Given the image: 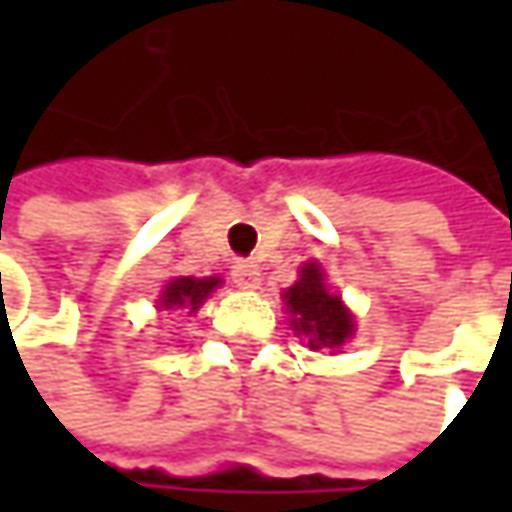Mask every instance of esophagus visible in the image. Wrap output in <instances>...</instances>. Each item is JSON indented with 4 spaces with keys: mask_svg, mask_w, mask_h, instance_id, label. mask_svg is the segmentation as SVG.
I'll use <instances>...</instances> for the list:
<instances>
[{
    "mask_svg": "<svg viewBox=\"0 0 512 512\" xmlns=\"http://www.w3.org/2000/svg\"><path fill=\"white\" fill-rule=\"evenodd\" d=\"M262 273H259V267L253 265V262H247V259H239L233 270H230V279H233V285L242 287V290H256L259 287V279Z\"/></svg>",
    "mask_w": 512,
    "mask_h": 512,
    "instance_id": "esophagus-1",
    "label": "esophagus"
}]
</instances>
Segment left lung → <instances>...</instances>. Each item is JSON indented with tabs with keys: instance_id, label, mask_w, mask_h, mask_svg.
I'll use <instances>...</instances> for the list:
<instances>
[{
	"instance_id": "left-lung-1",
	"label": "left lung",
	"mask_w": 512,
	"mask_h": 512,
	"mask_svg": "<svg viewBox=\"0 0 512 512\" xmlns=\"http://www.w3.org/2000/svg\"><path fill=\"white\" fill-rule=\"evenodd\" d=\"M290 327L305 336L310 350H339L356 333V319L344 307L342 296L330 293L325 270L316 262H305L299 282L282 293Z\"/></svg>"
}]
</instances>
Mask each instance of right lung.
Here are the masks:
<instances>
[{
	"label": "right lung",
	"mask_w": 512,
	"mask_h": 512,
	"mask_svg": "<svg viewBox=\"0 0 512 512\" xmlns=\"http://www.w3.org/2000/svg\"><path fill=\"white\" fill-rule=\"evenodd\" d=\"M222 285L219 276H205V279H196V276H176L170 279L162 296H159V307L162 310H176V307H187L190 313H196L207 296Z\"/></svg>",
	"instance_id": "add662e5"
}]
</instances>
